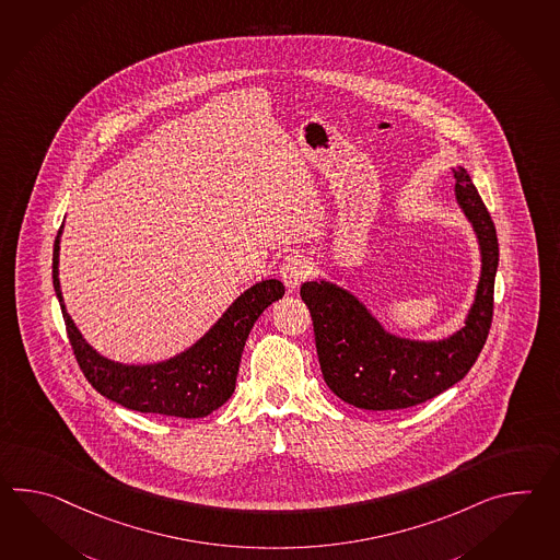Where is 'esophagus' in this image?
<instances>
[{
    "instance_id": "obj_1",
    "label": "esophagus",
    "mask_w": 560,
    "mask_h": 560,
    "mask_svg": "<svg viewBox=\"0 0 560 560\" xmlns=\"http://www.w3.org/2000/svg\"><path fill=\"white\" fill-rule=\"evenodd\" d=\"M279 275H281V281L285 283L287 289L295 291L307 279V275H310V261L303 255H298V253L289 255V257H285L283 265H281Z\"/></svg>"
}]
</instances>
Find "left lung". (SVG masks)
<instances>
[{"instance_id": "8db88e82", "label": "left lung", "mask_w": 560, "mask_h": 560, "mask_svg": "<svg viewBox=\"0 0 560 560\" xmlns=\"http://www.w3.org/2000/svg\"><path fill=\"white\" fill-rule=\"evenodd\" d=\"M454 195L480 249V279L464 327L444 339H410L387 331L368 305L331 281H307L310 307L325 384L361 410H404L440 396L470 372L485 348L494 310L498 236L490 212L464 166L452 168Z\"/></svg>"}]
</instances>
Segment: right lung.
<instances>
[{
	"label": "right lung",
	"instance_id": "1",
	"mask_svg": "<svg viewBox=\"0 0 560 560\" xmlns=\"http://www.w3.org/2000/svg\"><path fill=\"white\" fill-rule=\"evenodd\" d=\"M54 243L51 279L62 307L63 324L80 370L104 398L128 410L161 413L174 418H205L219 410L233 396L241 353L255 322L273 301L285 295L277 279H265L249 287L229 305L219 322L197 343L159 363H120L100 355L88 343L63 305L58 265L60 236Z\"/></svg>",
	"mask_w": 560,
	"mask_h": 560
}]
</instances>
